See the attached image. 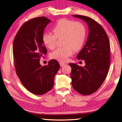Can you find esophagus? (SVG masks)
<instances>
[{"instance_id":"1","label":"esophagus","mask_w":122,"mask_h":122,"mask_svg":"<svg viewBox=\"0 0 122 122\" xmlns=\"http://www.w3.org/2000/svg\"><path fill=\"white\" fill-rule=\"evenodd\" d=\"M59 63H60V66H61V67L62 66H64L66 64L65 62H60Z\"/></svg>"}]
</instances>
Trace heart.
I'll return each mask as SVG.
<instances>
[{
  "instance_id": "1",
  "label": "heart",
  "mask_w": 122,
  "mask_h": 122,
  "mask_svg": "<svg viewBox=\"0 0 122 122\" xmlns=\"http://www.w3.org/2000/svg\"><path fill=\"white\" fill-rule=\"evenodd\" d=\"M53 34L46 32L43 36V42L50 49H53L57 38L63 37L62 47L56 48L50 54L51 57L59 61H65L71 56L74 50L78 51L85 43L86 29L81 22H75L67 19H61L52 28Z\"/></svg>"
}]
</instances>
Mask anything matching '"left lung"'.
Here are the masks:
<instances>
[{"label": "left lung", "instance_id": "obj_1", "mask_svg": "<svg viewBox=\"0 0 122 122\" xmlns=\"http://www.w3.org/2000/svg\"><path fill=\"white\" fill-rule=\"evenodd\" d=\"M73 16L85 21L89 29L86 43L77 55L78 60H84L86 65L83 67L69 63L72 87L86 96L96 92L107 76L110 62L109 40L102 26L93 19L83 15Z\"/></svg>", "mask_w": 122, "mask_h": 122}]
</instances>
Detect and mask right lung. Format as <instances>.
<instances>
[{
  "label": "right lung",
  "mask_w": 122,
  "mask_h": 122,
  "mask_svg": "<svg viewBox=\"0 0 122 122\" xmlns=\"http://www.w3.org/2000/svg\"><path fill=\"white\" fill-rule=\"evenodd\" d=\"M51 20L44 16L24 22L15 36L13 54L16 73L23 85L32 93L43 95L54 86L55 75L60 68L56 60L41 66L40 59L47 53L43 42L44 29Z\"/></svg>",
  "instance_id": "right-lung-1"
}]
</instances>
